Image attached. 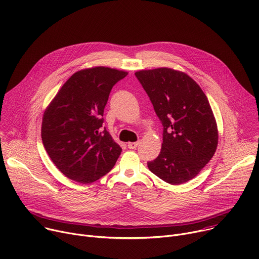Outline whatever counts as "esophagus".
I'll list each match as a JSON object with an SVG mask.
<instances>
[{
  "instance_id": "1",
  "label": "esophagus",
  "mask_w": 259,
  "mask_h": 259,
  "mask_svg": "<svg viewBox=\"0 0 259 259\" xmlns=\"http://www.w3.org/2000/svg\"><path fill=\"white\" fill-rule=\"evenodd\" d=\"M138 144H139L138 142H135V143H128V148H129L130 150H134V149L137 148Z\"/></svg>"
}]
</instances>
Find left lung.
<instances>
[{
  "label": "left lung",
  "instance_id": "1",
  "mask_svg": "<svg viewBox=\"0 0 259 259\" xmlns=\"http://www.w3.org/2000/svg\"><path fill=\"white\" fill-rule=\"evenodd\" d=\"M135 76L163 126L162 149L148 162L149 169L171 185L190 181L218 145L217 124L205 94L190 76L170 68L142 70Z\"/></svg>",
  "mask_w": 259,
  "mask_h": 259
}]
</instances>
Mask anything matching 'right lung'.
Here are the masks:
<instances>
[{"instance_id": "right-lung-1", "label": "right lung", "mask_w": 259, "mask_h": 259, "mask_svg": "<svg viewBox=\"0 0 259 259\" xmlns=\"http://www.w3.org/2000/svg\"><path fill=\"white\" fill-rule=\"evenodd\" d=\"M127 72L107 67L80 70L70 77L46 108L43 146L67 178L90 184L109 172L122 149L102 129L112 87Z\"/></svg>"}]
</instances>
